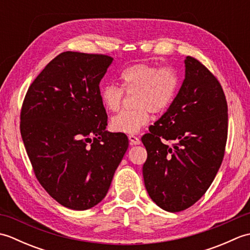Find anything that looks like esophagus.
<instances>
[{"label": "esophagus", "instance_id": "obj_1", "mask_svg": "<svg viewBox=\"0 0 250 250\" xmlns=\"http://www.w3.org/2000/svg\"><path fill=\"white\" fill-rule=\"evenodd\" d=\"M129 141H130L131 145H140L141 144V140L135 135H129Z\"/></svg>", "mask_w": 250, "mask_h": 250}]
</instances>
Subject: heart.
<instances>
[{
    "instance_id": "b5f03b06",
    "label": "heart",
    "mask_w": 250,
    "mask_h": 250,
    "mask_svg": "<svg viewBox=\"0 0 250 250\" xmlns=\"http://www.w3.org/2000/svg\"><path fill=\"white\" fill-rule=\"evenodd\" d=\"M122 89L116 84H106L101 89L100 99L106 110L117 111L124 101V91L134 95L133 110H124L110 119L115 132L135 134L150 120V111L167 109L176 95L179 78L172 66L137 63L120 74Z\"/></svg>"
}]
</instances>
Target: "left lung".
<instances>
[{
	"instance_id": "1",
	"label": "left lung",
	"mask_w": 250,
	"mask_h": 250,
	"mask_svg": "<svg viewBox=\"0 0 250 250\" xmlns=\"http://www.w3.org/2000/svg\"><path fill=\"white\" fill-rule=\"evenodd\" d=\"M149 133L143 176L160 208L176 213L199 201L213 183L225 155L228 105L219 82L192 57L185 59V79L173 102ZM173 140L171 146L166 143Z\"/></svg>"
}]
</instances>
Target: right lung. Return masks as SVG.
<instances>
[{"mask_svg": "<svg viewBox=\"0 0 250 250\" xmlns=\"http://www.w3.org/2000/svg\"><path fill=\"white\" fill-rule=\"evenodd\" d=\"M113 58L65 51L32 83L20 132L43 188L74 210L99 204L129 147L124 133L106 131L100 82Z\"/></svg>", "mask_w": 250, "mask_h": 250, "instance_id": "1", "label": "right lung"}]
</instances>
